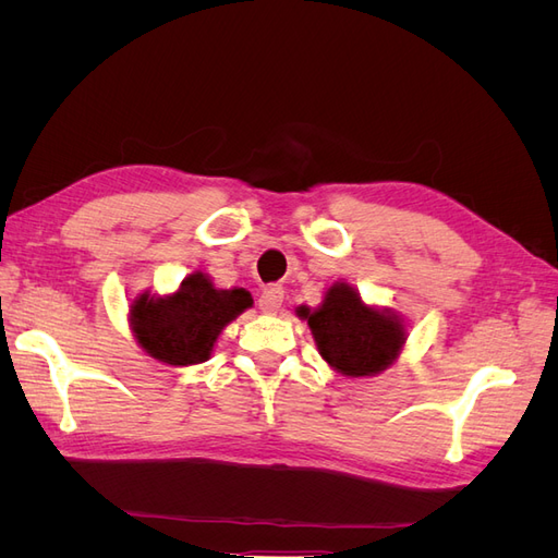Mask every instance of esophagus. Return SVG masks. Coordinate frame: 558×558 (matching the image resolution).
I'll return each instance as SVG.
<instances>
[{
    "label": "esophagus",
    "instance_id": "esophagus-1",
    "mask_svg": "<svg viewBox=\"0 0 558 558\" xmlns=\"http://www.w3.org/2000/svg\"><path fill=\"white\" fill-rule=\"evenodd\" d=\"M283 302V289L281 286H267V289L260 293V300H258V307L265 312V314H275Z\"/></svg>",
    "mask_w": 558,
    "mask_h": 558
}]
</instances>
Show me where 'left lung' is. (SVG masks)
Masks as SVG:
<instances>
[{"mask_svg": "<svg viewBox=\"0 0 558 558\" xmlns=\"http://www.w3.org/2000/svg\"><path fill=\"white\" fill-rule=\"evenodd\" d=\"M316 349L344 377H375L391 367L408 342V324L388 307L367 305L347 281H335L318 307L300 305Z\"/></svg>", "mask_w": 558, "mask_h": 558, "instance_id": "obj_1", "label": "left lung"}]
</instances>
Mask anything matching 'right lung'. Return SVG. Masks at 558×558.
Wrapping results in <instances>:
<instances>
[{"label": "right lung", "instance_id": "1", "mask_svg": "<svg viewBox=\"0 0 558 558\" xmlns=\"http://www.w3.org/2000/svg\"><path fill=\"white\" fill-rule=\"evenodd\" d=\"M251 305L246 289H218L209 275L193 272L174 293H140L128 320L134 342L150 359L189 367L209 361L218 335Z\"/></svg>", "mask_w": 558, "mask_h": 558}]
</instances>
